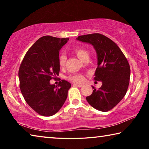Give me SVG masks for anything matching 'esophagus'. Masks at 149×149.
I'll return each instance as SVG.
<instances>
[{
    "instance_id": "1",
    "label": "esophagus",
    "mask_w": 149,
    "mask_h": 149,
    "mask_svg": "<svg viewBox=\"0 0 149 149\" xmlns=\"http://www.w3.org/2000/svg\"><path fill=\"white\" fill-rule=\"evenodd\" d=\"M73 85H74V86H75V87H81L83 86L82 84H74Z\"/></svg>"
}]
</instances>
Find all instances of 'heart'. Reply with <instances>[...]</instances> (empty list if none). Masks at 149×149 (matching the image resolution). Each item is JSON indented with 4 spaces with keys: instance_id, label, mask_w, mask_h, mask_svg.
I'll return each instance as SVG.
<instances>
[{
    "instance_id": "heart-1",
    "label": "heart",
    "mask_w": 149,
    "mask_h": 149,
    "mask_svg": "<svg viewBox=\"0 0 149 149\" xmlns=\"http://www.w3.org/2000/svg\"><path fill=\"white\" fill-rule=\"evenodd\" d=\"M74 53L75 55L79 58L82 60L85 57L89 56V53L87 50L81 49H76L74 50ZM65 61H66V56L64 54L60 55L58 59V63L60 67H64L65 64ZM68 79L71 80L72 81L75 83H81L84 81L85 77L81 74H74L71 75L68 77Z\"/></svg>"
}]
</instances>
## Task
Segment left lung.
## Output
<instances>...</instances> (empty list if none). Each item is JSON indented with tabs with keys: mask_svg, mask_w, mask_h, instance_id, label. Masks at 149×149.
I'll return each mask as SVG.
<instances>
[{
	"mask_svg": "<svg viewBox=\"0 0 149 149\" xmlns=\"http://www.w3.org/2000/svg\"><path fill=\"white\" fill-rule=\"evenodd\" d=\"M77 41L93 46L97 57L94 79L102 82L86 99L89 104L101 112H107L116 106L127 92L130 79V67L122 50L114 41L104 35L93 33L81 35Z\"/></svg>",
	"mask_w": 149,
	"mask_h": 149,
	"instance_id": "8db88e82",
	"label": "left lung"
}]
</instances>
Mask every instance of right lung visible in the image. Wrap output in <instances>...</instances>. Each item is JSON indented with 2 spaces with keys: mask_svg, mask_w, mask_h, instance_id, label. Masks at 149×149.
I'll use <instances>...</instances> for the list:
<instances>
[{
  "mask_svg": "<svg viewBox=\"0 0 149 149\" xmlns=\"http://www.w3.org/2000/svg\"><path fill=\"white\" fill-rule=\"evenodd\" d=\"M68 40L49 35L41 37L28 50L20 65L18 76L22 95L30 107L44 116L58 112L71 87L65 80L58 86L50 83L59 75V52Z\"/></svg>",
  "mask_w": 149,
  "mask_h": 149,
  "instance_id": "obj_1",
  "label": "right lung"
}]
</instances>
